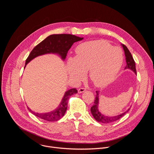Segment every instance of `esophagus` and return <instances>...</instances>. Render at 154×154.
Listing matches in <instances>:
<instances>
[{"label":"esophagus","mask_w":154,"mask_h":154,"mask_svg":"<svg viewBox=\"0 0 154 154\" xmlns=\"http://www.w3.org/2000/svg\"><path fill=\"white\" fill-rule=\"evenodd\" d=\"M86 91V88H79L78 90V93H83Z\"/></svg>","instance_id":"obj_1"}]
</instances>
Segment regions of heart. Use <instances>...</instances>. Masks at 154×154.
<instances>
[{
    "label": "heart",
    "instance_id": "obj_1",
    "mask_svg": "<svg viewBox=\"0 0 154 154\" xmlns=\"http://www.w3.org/2000/svg\"><path fill=\"white\" fill-rule=\"evenodd\" d=\"M75 58L68 59L69 74L71 78L82 79L89 70L91 82L97 87L112 82L118 74L123 63L122 51L112 47L104 40L88 41L79 45Z\"/></svg>",
    "mask_w": 154,
    "mask_h": 154
}]
</instances>
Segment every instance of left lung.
<instances>
[{
	"label": "left lung",
	"mask_w": 154,
	"mask_h": 154,
	"mask_svg": "<svg viewBox=\"0 0 154 154\" xmlns=\"http://www.w3.org/2000/svg\"><path fill=\"white\" fill-rule=\"evenodd\" d=\"M124 51L125 56V60H126V66L125 69H129L131 71H133L136 74H137V71L135 68V62L133 58L132 55H131V53L127 49V48L124 45H121ZM96 95L94 102V105L91 107V112L92 113V115L93 116L94 118L99 122L107 124V123H111L113 122H115L120 118H121L126 113H127L130 108H128L126 112L124 113L118 115L117 116H105L104 115L101 114L100 112H99L98 109V106H99V91H96Z\"/></svg>",
	"instance_id": "1"
}]
</instances>
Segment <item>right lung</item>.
I'll use <instances>...</instances> for the list:
<instances>
[{"mask_svg": "<svg viewBox=\"0 0 154 154\" xmlns=\"http://www.w3.org/2000/svg\"><path fill=\"white\" fill-rule=\"evenodd\" d=\"M83 38L71 34L51 35L36 46L30 53L26 61V65L35 57L46 54H58L62 60H64L68 51L75 42L81 41ZM24 67V68H25ZM77 93L76 88H72L65 92L59 106L54 111L46 113H38L33 112L29 107V110L36 116L47 121L54 122L60 119L66 111L68 99L72 95Z\"/></svg>", "mask_w": 154, "mask_h": 154, "instance_id": "obj_1", "label": "right lung"}]
</instances>
